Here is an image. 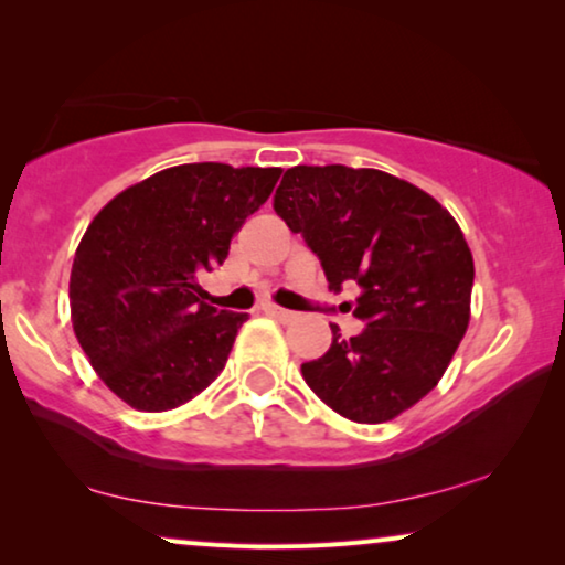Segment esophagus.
<instances>
[{
  "instance_id": "esophagus-1",
  "label": "esophagus",
  "mask_w": 565,
  "mask_h": 565,
  "mask_svg": "<svg viewBox=\"0 0 565 565\" xmlns=\"http://www.w3.org/2000/svg\"><path fill=\"white\" fill-rule=\"evenodd\" d=\"M262 308H265V313L275 316V319H280V321H292L298 316V313L288 311V308H280V306H273V303H267V306H262Z\"/></svg>"
}]
</instances>
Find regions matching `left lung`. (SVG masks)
Instances as JSON below:
<instances>
[{
  "instance_id": "8db88e82",
  "label": "left lung",
  "mask_w": 565,
  "mask_h": 565,
  "mask_svg": "<svg viewBox=\"0 0 565 565\" xmlns=\"http://www.w3.org/2000/svg\"><path fill=\"white\" fill-rule=\"evenodd\" d=\"M275 213L321 259L329 290L360 285L352 313L367 323L303 362L308 388L344 419L383 424L427 396L470 321L473 254L450 211L381 169L292 167Z\"/></svg>"
}]
</instances>
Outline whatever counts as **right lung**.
Returning <instances> with one entry per match:
<instances>
[{
  "instance_id": "1",
  "label": "right lung",
  "mask_w": 565,
  "mask_h": 565,
  "mask_svg": "<svg viewBox=\"0 0 565 565\" xmlns=\"http://www.w3.org/2000/svg\"><path fill=\"white\" fill-rule=\"evenodd\" d=\"M280 167L218 161L161 169L95 215L76 246L68 303L89 365L138 412H169L203 393L249 313L207 306L198 275L280 180Z\"/></svg>"
}]
</instances>
